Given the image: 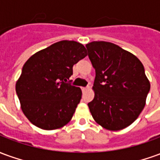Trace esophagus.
Instances as JSON below:
<instances>
[{"mask_svg": "<svg viewBox=\"0 0 160 160\" xmlns=\"http://www.w3.org/2000/svg\"><path fill=\"white\" fill-rule=\"evenodd\" d=\"M88 89H89V87H82V88H81V90H82V92H87Z\"/></svg>", "mask_w": 160, "mask_h": 160, "instance_id": "34e87169", "label": "esophagus"}]
</instances>
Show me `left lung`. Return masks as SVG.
<instances>
[{"label": "left lung", "mask_w": 160, "mask_h": 160, "mask_svg": "<svg viewBox=\"0 0 160 160\" xmlns=\"http://www.w3.org/2000/svg\"><path fill=\"white\" fill-rule=\"evenodd\" d=\"M95 68L93 100L88 107L95 122L108 130L128 127L146 104L150 82L143 64L117 44L94 41L86 45Z\"/></svg>", "instance_id": "left-lung-1"}]
</instances>
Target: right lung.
I'll list each match as a JSON object with an SVG mask.
<instances>
[{
    "instance_id": "1",
    "label": "right lung",
    "mask_w": 160,
    "mask_h": 160,
    "mask_svg": "<svg viewBox=\"0 0 160 160\" xmlns=\"http://www.w3.org/2000/svg\"><path fill=\"white\" fill-rule=\"evenodd\" d=\"M87 56L83 44L62 40L26 61L15 88L23 113L33 125L53 130L69 122L82 92L68 80L73 65Z\"/></svg>"
}]
</instances>
